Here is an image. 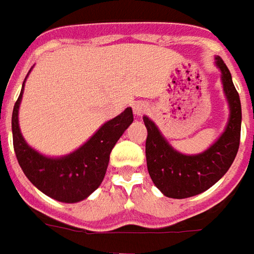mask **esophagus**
<instances>
[{"label":"esophagus","instance_id":"esophagus-1","mask_svg":"<svg viewBox=\"0 0 254 254\" xmlns=\"http://www.w3.org/2000/svg\"><path fill=\"white\" fill-rule=\"evenodd\" d=\"M147 109H149V105L145 101H138L132 105V111L135 116H142L143 113L147 112Z\"/></svg>","mask_w":254,"mask_h":254}]
</instances>
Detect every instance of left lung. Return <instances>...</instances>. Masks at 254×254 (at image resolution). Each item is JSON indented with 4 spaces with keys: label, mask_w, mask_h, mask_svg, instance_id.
<instances>
[{
    "label": "left lung",
    "mask_w": 254,
    "mask_h": 254,
    "mask_svg": "<svg viewBox=\"0 0 254 254\" xmlns=\"http://www.w3.org/2000/svg\"><path fill=\"white\" fill-rule=\"evenodd\" d=\"M215 65L220 71L230 115L224 131L206 150L198 154L178 152L165 139L154 122L143 116L147 128V171L154 186L165 197L181 199L204 193L222 179L237 156L242 122L241 101L231 73L219 56L215 57Z\"/></svg>",
    "instance_id": "obj_1"
}]
</instances>
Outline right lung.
Here are the masks:
<instances>
[{
	"label": "right lung",
	"instance_id": "1",
	"mask_svg": "<svg viewBox=\"0 0 254 254\" xmlns=\"http://www.w3.org/2000/svg\"><path fill=\"white\" fill-rule=\"evenodd\" d=\"M27 76L12 113L13 147L17 161L28 181L48 197L66 204L83 201L104 181L109 154L134 120L132 109L126 108L119 116L102 124L76 150L60 157H50L30 146L20 131L19 108Z\"/></svg>",
	"mask_w": 254,
	"mask_h": 254
}]
</instances>
